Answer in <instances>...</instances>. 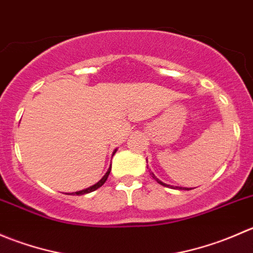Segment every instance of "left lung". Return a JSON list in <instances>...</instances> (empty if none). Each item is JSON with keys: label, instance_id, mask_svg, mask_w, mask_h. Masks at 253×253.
I'll return each mask as SVG.
<instances>
[{"label": "left lung", "instance_id": "8db88e82", "mask_svg": "<svg viewBox=\"0 0 253 253\" xmlns=\"http://www.w3.org/2000/svg\"><path fill=\"white\" fill-rule=\"evenodd\" d=\"M148 163V162H147ZM150 175L153 176V178H154L155 181H157L158 183H160V185H163V186H167V187H170V188H178V190H191V188H187V187H177V186H170V185H168V183H164V182H162V181L159 180V178L158 177H155V175L153 174L152 171H150Z\"/></svg>", "mask_w": 253, "mask_h": 253}]
</instances>
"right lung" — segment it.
I'll use <instances>...</instances> for the list:
<instances>
[{"mask_svg":"<svg viewBox=\"0 0 253 253\" xmlns=\"http://www.w3.org/2000/svg\"><path fill=\"white\" fill-rule=\"evenodd\" d=\"M115 153H116V149H115V152H114V154ZM110 171H111V165H110V168H109V170L108 171H106V174L103 176V178H101L100 181H99V182H96L95 185H93V186H90V187H88V188H85V190H82V191H77V192H73V193H71V195H77V196H79V195H85V193H89V192H93V191H95V190H98L99 187H101V186L104 185V183H105V181L108 180V177H109V174H110Z\"/></svg>","mask_w":253,"mask_h":253,"instance_id":"right-lung-1","label":"right lung"}]
</instances>
